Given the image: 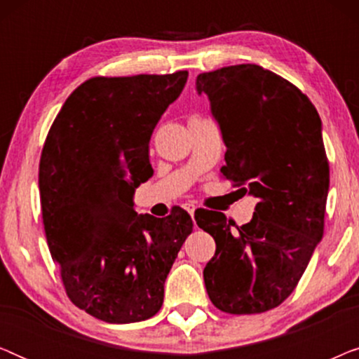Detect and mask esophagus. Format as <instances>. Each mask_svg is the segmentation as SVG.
Instances as JSON below:
<instances>
[{"mask_svg":"<svg viewBox=\"0 0 359 359\" xmlns=\"http://www.w3.org/2000/svg\"><path fill=\"white\" fill-rule=\"evenodd\" d=\"M183 208H184L186 210H188V212H189L191 215H193V214H194V210H196V205H194L193 203H186V204L183 205Z\"/></svg>","mask_w":359,"mask_h":359,"instance_id":"esophagus-1","label":"esophagus"}]
</instances>
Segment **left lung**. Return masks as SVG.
Instances as JSON below:
<instances>
[{
    "instance_id": "8db88e82",
    "label": "left lung",
    "mask_w": 359,
    "mask_h": 359,
    "mask_svg": "<svg viewBox=\"0 0 359 359\" xmlns=\"http://www.w3.org/2000/svg\"><path fill=\"white\" fill-rule=\"evenodd\" d=\"M227 151L222 178L258 199L230 229L222 212L196 222L215 240L204 268L209 299L233 316L262 313L291 296L323 237L330 168L316 106L291 81L253 63L201 73Z\"/></svg>"
}]
</instances>
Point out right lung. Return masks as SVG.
<instances>
[{"mask_svg": "<svg viewBox=\"0 0 359 359\" xmlns=\"http://www.w3.org/2000/svg\"><path fill=\"white\" fill-rule=\"evenodd\" d=\"M186 80V70L93 76L67 97L43 142L39 189L48 250L68 299L102 322L154 317L193 232L184 209L156 219L132 203L154 175L151 132Z\"/></svg>", "mask_w": 359, "mask_h": 359, "instance_id": "1", "label": "right lung"}]
</instances>
